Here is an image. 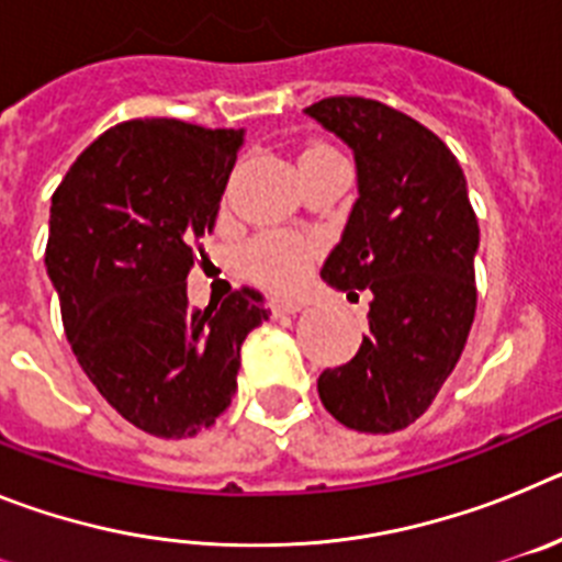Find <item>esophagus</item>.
<instances>
[{
  "label": "esophagus",
  "instance_id": "1",
  "mask_svg": "<svg viewBox=\"0 0 562 562\" xmlns=\"http://www.w3.org/2000/svg\"><path fill=\"white\" fill-rule=\"evenodd\" d=\"M304 301H292V297H276L270 304L272 315H295V312L304 310Z\"/></svg>",
  "mask_w": 562,
  "mask_h": 562
}]
</instances>
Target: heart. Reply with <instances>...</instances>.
<instances>
[{
  "label": "heart",
  "instance_id": "1",
  "mask_svg": "<svg viewBox=\"0 0 562 562\" xmlns=\"http://www.w3.org/2000/svg\"><path fill=\"white\" fill-rule=\"evenodd\" d=\"M317 154H335L329 146L306 148L304 157ZM301 157V160H304ZM315 247L297 236H261L256 238L245 252V265L256 281L272 286V290H295L310 272Z\"/></svg>",
  "mask_w": 562,
  "mask_h": 562
}]
</instances>
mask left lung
Here are the masks:
<instances>
[{"instance_id":"1","label":"left lung","mask_w":562,"mask_h":562,"mask_svg":"<svg viewBox=\"0 0 562 562\" xmlns=\"http://www.w3.org/2000/svg\"><path fill=\"white\" fill-rule=\"evenodd\" d=\"M355 151L357 196L321 278L369 290V335L317 376L324 408L360 434H394L430 408L475 317L479 220L459 160L419 121L371 98L304 109Z\"/></svg>"}]
</instances>
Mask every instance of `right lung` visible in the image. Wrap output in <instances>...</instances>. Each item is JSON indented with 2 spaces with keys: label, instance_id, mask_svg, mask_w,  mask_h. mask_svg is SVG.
Here are the masks:
<instances>
[{
  "label": "right lung",
  "instance_id": "right-lung-1",
  "mask_svg": "<svg viewBox=\"0 0 562 562\" xmlns=\"http://www.w3.org/2000/svg\"><path fill=\"white\" fill-rule=\"evenodd\" d=\"M241 137L173 117L117 123L49 205L44 265L72 355L123 419L160 439L211 428L236 394L241 342L270 317L250 286L188 304Z\"/></svg>",
  "mask_w": 562,
  "mask_h": 562
}]
</instances>
